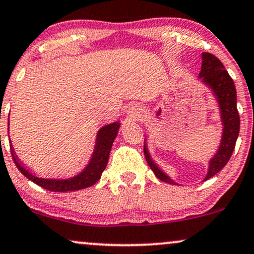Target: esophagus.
<instances>
[{
	"label": "esophagus",
	"mask_w": 254,
	"mask_h": 254,
	"mask_svg": "<svg viewBox=\"0 0 254 254\" xmlns=\"http://www.w3.org/2000/svg\"><path fill=\"white\" fill-rule=\"evenodd\" d=\"M136 116H139V114H138V112H136Z\"/></svg>",
	"instance_id": "obj_1"
}]
</instances>
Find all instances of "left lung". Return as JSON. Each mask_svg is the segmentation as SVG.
<instances>
[{
    "instance_id": "1",
    "label": "left lung",
    "mask_w": 254,
    "mask_h": 254,
    "mask_svg": "<svg viewBox=\"0 0 254 254\" xmlns=\"http://www.w3.org/2000/svg\"><path fill=\"white\" fill-rule=\"evenodd\" d=\"M201 60H203V62H201L199 77H200L203 83L212 89L218 104H219L221 122H223L224 127L219 149H218L213 158L210 160L207 175L204 179V181H207V179L213 177L216 173L219 172L227 164L231 156H232L237 138H238L239 134L240 118L238 110H237L236 86H234L233 79L231 78L229 72L225 70L224 64L210 53H203ZM144 155H145L147 164H149L151 170L155 172L157 178L160 179L162 182L169 183V184H176L169 176H166L153 163L149 151L146 149V145H144Z\"/></svg>"
}]
</instances>
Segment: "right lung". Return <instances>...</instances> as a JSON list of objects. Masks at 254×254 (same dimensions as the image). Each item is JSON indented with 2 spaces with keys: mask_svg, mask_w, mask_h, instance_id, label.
<instances>
[{
  "mask_svg": "<svg viewBox=\"0 0 254 254\" xmlns=\"http://www.w3.org/2000/svg\"><path fill=\"white\" fill-rule=\"evenodd\" d=\"M118 129H120V123H118V122H115V123L105 125V127H103L98 131L97 138H96L95 150L89 164L86 165V168L83 170L81 173H78L75 177L69 179L38 178L34 175V173H31L29 170L25 169L23 165H21V163L18 162L17 156L15 155V151L12 149V146L11 156L16 166L20 170L22 175H23L24 177H27L29 181L34 182L35 184L46 189V190L54 192H68L82 190V189L92 186L95 183H97L99 181V178H101L102 172L104 171L105 168H107L112 143H114L115 138L117 136Z\"/></svg>",
  "mask_w": 254,
  "mask_h": 254,
  "instance_id": "add662e5",
  "label": "right lung"
}]
</instances>
